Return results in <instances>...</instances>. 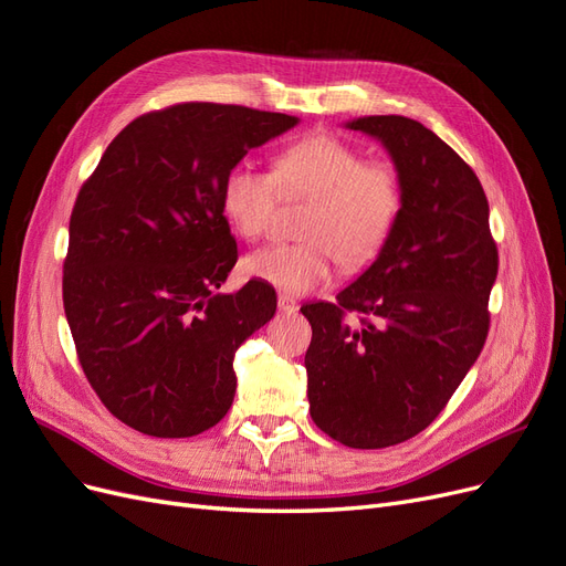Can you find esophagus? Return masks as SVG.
<instances>
[{
	"instance_id": "34e87169",
	"label": "esophagus",
	"mask_w": 566,
	"mask_h": 566,
	"mask_svg": "<svg viewBox=\"0 0 566 566\" xmlns=\"http://www.w3.org/2000/svg\"><path fill=\"white\" fill-rule=\"evenodd\" d=\"M297 302L290 297V295H279V312H283V314H297Z\"/></svg>"
}]
</instances>
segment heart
<instances>
[{"label":"heart","mask_w":566,"mask_h":566,"mask_svg":"<svg viewBox=\"0 0 566 566\" xmlns=\"http://www.w3.org/2000/svg\"><path fill=\"white\" fill-rule=\"evenodd\" d=\"M310 196L304 241L266 245L248 254L243 271L290 295H306L333 276L335 260L358 271L380 254L403 208L397 167L364 160L361 153L328 132L285 146L273 172L252 163L233 165L221 184V210L245 241L266 229L279 193Z\"/></svg>","instance_id":"b5f03b06"}]
</instances>
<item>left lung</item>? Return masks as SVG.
<instances>
[{
	"label": "left lung",
	"mask_w": 566,
	"mask_h": 566,
	"mask_svg": "<svg viewBox=\"0 0 566 566\" xmlns=\"http://www.w3.org/2000/svg\"><path fill=\"white\" fill-rule=\"evenodd\" d=\"M347 129L389 153L403 208L375 262L337 293L304 304L312 323V420L349 449H385L422 432L465 378L489 333L499 250L470 165L403 115H366ZM365 314L364 326L344 321Z\"/></svg>",
	"instance_id": "left-lung-1"
}]
</instances>
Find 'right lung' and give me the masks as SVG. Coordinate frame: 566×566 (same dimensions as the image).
Instances as JSON below:
<instances>
[{
	"label": "right lung",
	"mask_w": 566,
	"mask_h": 566,
	"mask_svg": "<svg viewBox=\"0 0 566 566\" xmlns=\"http://www.w3.org/2000/svg\"><path fill=\"white\" fill-rule=\"evenodd\" d=\"M300 117L179 104L136 117L82 186L67 229L63 306L90 385L132 430H210L233 403V356L276 314V290L229 279L238 248L221 184Z\"/></svg>",
	"instance_id": "obj_1"
}]
</instances>
